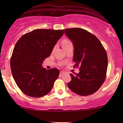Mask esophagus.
Returning a JSON list of instances; mask_svg holds the SVG:
<instances>
[{
  "instance_id": "esophagus-1",
  "label": "esophagus",
  "mask_w": 123,
  "mask_h": 123,
  "mask_svg": "<svg viewBox=\"0 0 123 123\" xmlns=\"http://www.w3.org/2000/svg\"><path fill=\"white\" fill-rule=\"evenodd\" d=\"M65 73V72H64V71H60V75L61 76H62Z\"/></svg>"
}]
</instances>
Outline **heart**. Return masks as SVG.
I'll use <instances>...</instances> for the list:
<instances>
[{
  "label": "heart",
  "instance_id": "obj_1",
  "mask_svg": "<svg viewBox=\"0 0 123 123\" xmlns=\"http://www.w3.org/2000/svg\"><path fill=\"white\" fill-rule=\"evenodd\" d=\"M70 43V41H69V40H68V39H64V40H63V41H62V44H67V43Z\"/></svg>",
  "mask_w": 123,
  "mask_h": 123
}]
</instances>
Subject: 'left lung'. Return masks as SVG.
Segmentation results:
<instances>
[{"instance_id":"8db88e82","label":"left lung","mask_w":123,"mask_h":123,"mask_svg":"<svg viewBox=\"0 0 123 123\" xmlns=\"http://www.w3.org/2000/svg\"><path fill=\"white\" fill-rule=\"evenodd\" d=\"M65 34L74 46V68L80 72L70 74L71 82L68 86L75 93L88 96L94 93L106 79L108 59L106 50L92 34L80 28L64 30Z\"/></svg>"}]
</instances>
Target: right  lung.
<instances>
[{
  "mask_svg": "<svg viewBox=\"0 0 123 123\" xmlns=\"http://www.w3.org/2000/svg\"><path fill=\"white\" fill-rule=\"evenodd\" d=\"M64 30L36 29L24 34L14 46L11 57V69L16 85L26 95L39 98L52 90L59 70L43 68Z\"/></svg>",
  "mask_w": 123,
  "mask_h": 123,
  "instance_id": "1",
  "label": "right lung"
}]
</instances>
